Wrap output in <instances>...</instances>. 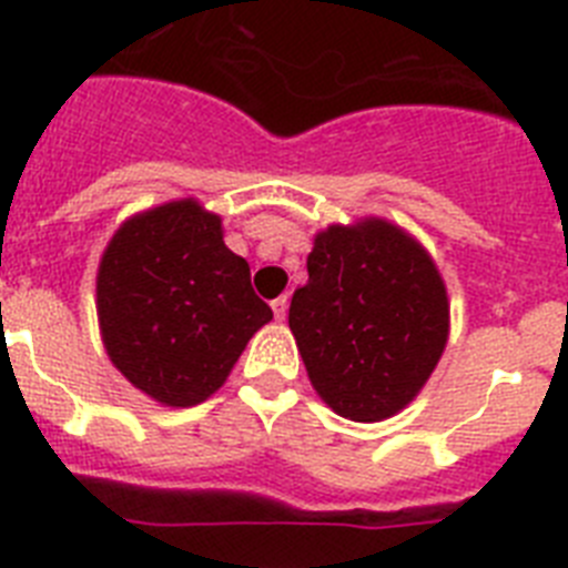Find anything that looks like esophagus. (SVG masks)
<instances>
[{
  "label": "esophagus",
  "instance_id": "obj_1",
  "mask_svg": "<svg viewBox=\"0 0 568 568\" xmlns=\"http://www.w3.org/2000/svg\"><path fill=\"white\" fill-rule=\"evenodd\" d=\"M287 310H290V298H287V295H278V298L273 302L275 322H284V318H287Z\"/></svg>",
  "mask_w": 568,
  "mask_h": 568
}]
</instances>
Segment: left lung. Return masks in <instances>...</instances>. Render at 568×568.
I'll use <instances>...</instances> for the list:
<instances>
[{
  "instance_id": "8db88e82",
  "label": "left lung",
  "mask_w": 568,
  "mask_h": 568,
  "mask_svg": "<svg viewBox=\"0 0 568 568\" xmlns=\"http://www.w3.org/2000/svg\"><path fill=\"white\" fill-rule=\"evenodd\" d=\"M290 331L327 408L382 423L408 408L443 358L450 331L445 281L430 252L385 217L316 232Z\"/></svg>"
}]
</instances>
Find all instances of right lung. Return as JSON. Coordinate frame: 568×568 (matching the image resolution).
<instances>
[{
  "label": "right lung",
  "instance_id": "add662e5",
  "mask_svg": "<svg viewBox=\"0 0 568 568\" xmlns=\"http://www.w3.org/2000/svg\"><path fill=\"white\" fill-rule=\"evenodd\" d=\"M273 318L221 215L181 197L125 217L97 266V322L111 365L163 408H192L224 385Z\"/></svg>",
  "mask_w": 568,
  "mask_h": 568
}]
</instances>
